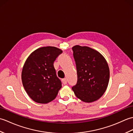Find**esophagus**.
<instances>
[{
  "label": "esophagus",
  "mask_w": 133,
  "mask_h": 133,
  "mask_svg": "<svg viewBox=\"0 0 133 133\" xmlns=\"http://www.w3.org/2000/svg\"><path fill=\"white\" fill-rule=\"evenodd\" d=\"M62 82H63V83L64 84H67V79L66 78H64L62 79Z\"/></svg>",
  "instance_id": "esophagus-1"
}]
</instances>
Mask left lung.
I'll return each instance as SVG.
<instances>
[{
  "mask_svg": "<svg viewBox=\"0 0 133 133\" xmlns=\"http://www.w3.org/2000/svg\"><path fill=\"white\" fill-rule=\"evenodd\" d=\"M78 81L72 87L76 97L84 102L99 99L108 86L110 70L105 58L97 50L76 45L72 48Z\"/></svg>",
  "mask_w": 133,
  "mask_h": 133,
  "instance_id": "left-lung-1",
  "label": "left lung"
}]
</instances>
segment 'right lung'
<instances>
[{
	"instance_id": "1",
	"label": "right lung",
	"mask_w": 133,
	"mask_h": 133,
	"mask_svg": "<svg viewBox=\"0 0 133 133\" xmlns=\"http://www.w3.org/2000/svg\"><path fill=\"white\" fill-rule=\"evenodd\" d=\"M62 53L55 47L39 48L32 52L24 63L22 81L27 94L35 102L47 103L53 101L62 87L54 62Z\"/></svg>"
}]
</instances>
